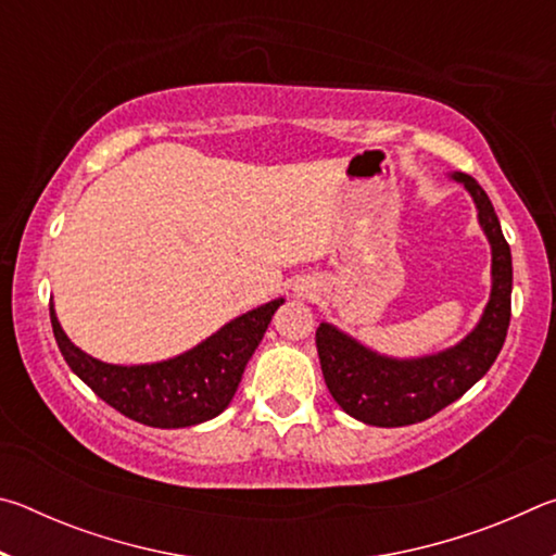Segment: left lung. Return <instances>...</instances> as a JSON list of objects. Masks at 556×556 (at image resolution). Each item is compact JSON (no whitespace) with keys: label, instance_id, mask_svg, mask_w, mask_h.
I'll list each match as a JSON object with an SVG mask.
<instances>
[{"label":"left lung","instance_id":"8db88e82","mask_svg":"<svg viewBox=\"0 0 556 556\" xmlns=\"http://www.w3.org/2000/svg\"><path fill=\"white\" fill-rule=\"evenodd\" d=\"M470 193L478 225L491 242V299L473 331L456 345L421 357H392L355 341L341 328H316L324 380L345 414L370 427H407L434 417L491 370L510 326L513 255L488 193L473 176L451 174Z\"/></svg>","mask_w":556,"mask_h":556}]
</instances>
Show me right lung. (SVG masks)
<instances>
[{
  "instance_id": "obj_1",
  "label": "right lung",
  "mask_w": 556,
  "mask_h": 556,
  "mask_svg": "<svg viewBox=\"0 0 556 556\" xmlns=\"http://www.w3.org/2000/svg\"><path fill=\"white\" fill-rule=\"evenodd\" d=\"M285 299L267 301L218 328L199 345L168 361L144 365H112L80 351L59 324L51 304L55 343L68 368L88 388L139 425L181 429L208 421L228 407L252 353Z\"/></svg>"
}]
</instances>
